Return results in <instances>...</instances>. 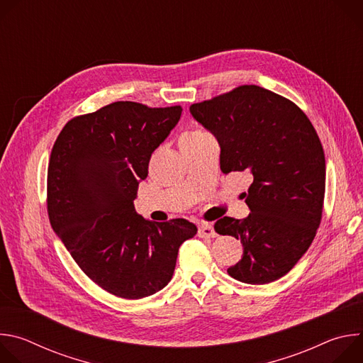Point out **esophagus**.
Returning a JSON list of instances; mask_svg holds the SVG:
<instances>
[{"label":"esophagus","instance_id":"obj_1","mask_svg":"<svg viewBox=\"0 0 363 363\" xmlns=\"http://www.w3.org/2000/svg\"><path fill=\"white\" fill-rule=\"evenodd\" d=\"M198 235L202 237V238L203 237L214 238V237H217V233H216V230H214V227L211 224H202L199 227V230H198Z\"/></svg>","mask_w":363,"mask_h":363}]
</instances>
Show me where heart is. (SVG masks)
Returning a JSON list of instances; mask_svg holds the SVG:
<instances>
[{
  "label": "heart",
  "instance_id": "heart-1",
  "mask_svg": "<svg viewBox=\"0 0 363 363\" xmlns=\"http://www.w3.org/2000/svg\"><path fill=\"white\" fill-rule=\"evenodd\" d=\"M203 135H206L205 132L202 130H196V129H192V130H186L181 135L179 138V143H191V142H195L198 139H201Z\"/></svg>",
  "mask_w": 363,
  "mask_h": 363
}]
</instances>
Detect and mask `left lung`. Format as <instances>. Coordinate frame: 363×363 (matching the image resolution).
Listing matches in <instances>:
<instances>
[{
    "mask_svg": "<svg viewBox=\"0 0 363 363\" xmlns=\"http://www.w3.org/2000/svg\"><path fill=\"white\" fill-rule=\"evenodd\" d=\"M191 115L218 140L220 167L248 171V217H224L214 230L241 240V260L228 274L267 284L287 274L320 225L326 162L320 139L289 99L254 84L194 103Z\"/></svg>",
    "mask_w": 363,
    "mask_h": 363,
    "instance_id": "8db88e82",
    "label": "left lung"
}]
</instances>
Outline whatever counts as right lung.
I'll return each instance as SVG.
<instances>
[{"instance_id":"obj_1","label":"right lung","mask_w":363,"mask_h":363,"mask_svg":"<svg viewBox=\"0 0 363 363\" xmlns=\"http://www.w3.org/2000/svg\"><path fill=\"white\" fill-rule=\"evenodd\" d=\"M181 113V106L115 101L69 121L51 149L50 224L83 273L122 298L162 290L172 279L179 245L198 231L184 218L145 220L133 205L152 152Z\"/></svg>"}]
</instances>
